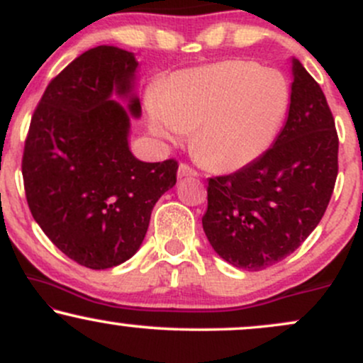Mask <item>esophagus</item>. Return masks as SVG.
Returning <instances> with one entry per match:
<instances>
[{"instance_id": "1", "label": "esophagus", "mask_w": 363, "mask_h": 363, "mask_svg": "<svg viewBox=\"0 0 363 363\" xmlns=\"http://www.w3.org/2000/svg\"><path fill=\"white\" fill-rule=\"evenodd\" d=\"M177 177L182 179V177H198V172H196L194 169H191L189 165L186 164H181L177 169Z\"/></svg>"}]
</instances>
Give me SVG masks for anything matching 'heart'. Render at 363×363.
<instances>
[{
    "mask_svg": "<svg viewBox=\"0 0 363 363\" xmlns=\"http://www.w3.org/2000/svg\"><path fill=\"white\" fill-rule=\"evenodd\" d=\"M289 99V85L274 69L254 61H220L174 74L150 106V129L165 141L193 131L191 150L198 160L232 172L266 152Z\"/></svg>",
    "mask_w": 363,
    "mask_h": 363,
    "instance_id": "obj_1",
    "label": "heart"
}]
</instances>
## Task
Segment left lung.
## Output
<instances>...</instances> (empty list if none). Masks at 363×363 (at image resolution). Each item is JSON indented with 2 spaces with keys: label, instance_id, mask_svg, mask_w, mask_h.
<instances>
[{
  "label": "left lung",
  "instance_id": "obj_1",
  "mask_svg": "<svg viewBox=\"0 0 363 363\" xmlns=\"http://www.w3.org/2000/svg\"><path fill=\"white\" fill-rule=\"evenodd\" d=\"M289 118L273 147L234 174L208 179L203 230L235 268L285 259L318 227L338 176V133L319 83L291 60Z\"/></svg>",
  "mask_w": 363,
  "mask_h": 363
}]
</instances>
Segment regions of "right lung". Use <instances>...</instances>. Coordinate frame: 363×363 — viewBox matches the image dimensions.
Returning <instances> with one entry per match:
<instances>
[{
    "instance_id": "obj_1",
    "label": "right lung",
    "mask_w": 363,
    "mask_h": 363,
    "mask_svg": "<svg viewBox=\"0 0 363 363\" xmlns=\"http://www.w3.org/2000/svg\"><path fill=\"white\" fill-rule=\"evenodd\" d=\"M135 54L97 45L69 62L32 116L22 158L28 208L51 242L90 269L135 256L177 162H141L129 150L140 118ZM124 98L128 107L112 101Z\"/></svg>"
}]
</instances>
